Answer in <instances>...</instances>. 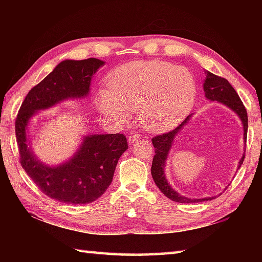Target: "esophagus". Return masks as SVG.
Instances as JSON below:
<instances>
[{
    "instance_id": "obj_1",
    "label": "esophagus",
    "mask_w": 262,
    "mask_h": 262,
    "mask_svg": "<svg viewBox=\"0 0 262 262\" xmlns=\"http://www.w3.org/2000/svg\"><path fill=\"white\" fill-rule=\"evenodd\" d=\"M140 139H141V135H139V134H130L129 136H128V142H129V143H134V142L139 141Z\"/></svg>"
}]
</instances>
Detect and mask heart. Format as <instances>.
Listing matches in <instances>:
<instances>
[{
  "mask_svg": "<svg viewBox=\"0 0 262 262\" xmlns=\"http://www.w3.org/2000/svg\"><path fill=\"white\" fill-rule=\"evenodd\" d=\"M107 90L96 95L97 107L106 119L123 125L128 111L137 112L145 129L163 132L189 113L196 96V82L185 68L162 61L122 64L107 77Z\"/></svg>",
  "mask_w": 262,
  "mask_h": 262,
  "instance_id": "obj_1",
  "label": "heart"
}]
</instances>
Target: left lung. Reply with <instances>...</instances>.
<instances>
[{"label": "left lung", "mask_w": 262, "mask_h": 262, "mask_svg": "<svg viewBox=\"0 0 262 262\" xmlns=\"http://www.w3.org/2000/svg\"><path fill=\"white\" fill-rule=\"evenodd\" d=\"M203 90H205L206 97L210 100H217L221 101L228 106V107L234 111L239 118L242 119L243 126H244V139H247V128H248V119H247V111L244 106L242 99L239 98L236 90L232 88L231 84L229 83L228 79L223 77L217 76V75L211 74L210 72H207V78L203 84ZM190 115H188L185 120L180 123V125L174 128L173 130H170L167 133H164L161 135H156L151 139V142L155 148V156L152 159V166H151V174L155 180V184L157 185V187L161 189V192L165 195L167 199H170L172 201L179 202V203H195V202H202V201H209L212 200L214 198H205V199H188L185 196H181L176 190L170 187V185L167 184L164 176V165H165V161L167 158L168 150L171 148L172 141H173L174 136L178 133L181 127L186 125V122L189 119ZM245 158L244 155L243 158L239 162L238 168H241L242 164Z\"/></svg>", "instance_id": "obj_1"}]
</instances>
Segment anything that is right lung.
I'll return each mask as SVG.
<instances>
[{"instance_id": "obj_1", "label": "right lung", "mask_w": 262, "mask_h": 262, "mask_svg": "<svg viewBox=\"0 0 262 262\" xmlns=\"http://www.w3.org/2000/svg\"><path fill=\"white\" fill-rule=\"evenodd\" d=\"M104 64L98 59L66 60L34 85L20 105L15 121L19 162L41 192L69 205H85L97 200L112 183L119 158L128 149L123 134L86 136L83 145L68 163L48 167L37 161L26 143V125L39 110H45L67 98L89 94L90 81Z\"/></svg>"}]
</instances>
